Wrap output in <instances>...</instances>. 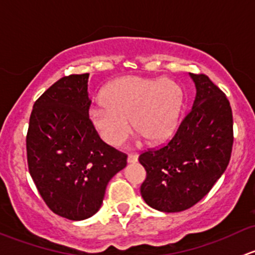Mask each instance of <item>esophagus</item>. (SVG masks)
<instances>
[{
    "label": "esophagus",
    "mask_w": 255,
    "mask_h": 255,
    "mask_svg": "<svg viewBox=\"0 0 255 255\" xmlns=\"http://www.w3.org/2000/svg\"><path fill=\"white\" fill-rule=\"evenodd\" d=\"M138 160V154L137 153H129L128 154L127 161L128 163H135Z\"/></svg>",
    "instance_id": "1"
}]
</instances>
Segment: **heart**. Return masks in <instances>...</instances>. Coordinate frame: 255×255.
I'll return each mask as SVG.
<instances>
[{
  "instance_id": "obj_1",
  "label": "heart",
  "mask_w": 255,
  "mask_h": 255,
  "mask_svg": "<svg viewBox=\"0 0 255 255\" xmlns=\"http://www.w3.org/2000/svg\"><path fill=\"white\" fill-rule=\"evenodd\" d=\"M94 107L91 122L102 139L120 145L132 127L149 142L159 143L175 129L182 106L181 87L168 79L126 76L111 82Z\"/></svg>"
}]
</instances>
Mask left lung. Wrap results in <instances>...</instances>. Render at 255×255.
<instances>
[{
    "mask_svg": "<svg viewBox=\"0 0 255 255\" xmlns=\"http://www.w3.org/2000/svg\"><path fill=\"white\" fill-rule=\"evenodd\" d=\"M196 86L194 106L165 144L140 153L146 171L144 201L161 212L196 205L225 173L233 146V116L225 92L205 74H190Z\"/></svg>",
    "mask_w": 255,
    "mask_h": 255,
    "instance_id": "obj_1",
    "label": "left lung"
}]
</instances>
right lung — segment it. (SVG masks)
<instances>
[{"label":"right lung","mask_w":255,"mask_h":255,"mask_svg":"<svg viewBox=\"0 0 255 255\" xmlns=\"http://www.w3.org/2000/svg\"><path fill=\"white\" fill-rule=\"evenodd\" d=\"M89 74L59 79L34 102L25 145L30 176L47 206L71 221L101 207L127 154L100 138L90 118Z\"/></svg>","instance_id":"obj_1"}]
</instances>
